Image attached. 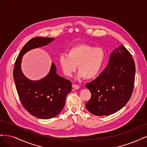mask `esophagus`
<instances>
[{"instance_id": "34e87169", "label": "esophagus", "mask_w": 147, "mask_h": 147, "mask_svg": "<svg viewBox=\"0 0 147 147\" xmlns=\"http://www.w3.org/2000/svg\"><path fill=\"white\" fill-rule=\"evenodd\" d=\"M73 88H74L75 90H78L80 88V87H79V85H78V84H73Z\"/></svg>"}]
</instances>
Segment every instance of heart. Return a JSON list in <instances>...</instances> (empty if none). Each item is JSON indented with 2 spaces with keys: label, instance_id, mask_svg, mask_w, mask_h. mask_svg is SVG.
Listing matches in <instances>:
<instances>
[{
  "label": "heart",
  "instance_id": "b5f03b06",
  "mask_svg": "<svg viewBox=\"0 0 147 147\" xmlns=\"http://www.w3.org/2000/svg\"><path fill=\"white\" fill-rule=\"evenodd\" d=\"M105 59L106 53L102 48L81 44L70 48L68 54L60 55L58 61L61 71L67 76H71L78 65V76L90 79L100 72Z\"/></svg>",
  "mask_w": 147,
  "mask_h": 147
}]
</instances>
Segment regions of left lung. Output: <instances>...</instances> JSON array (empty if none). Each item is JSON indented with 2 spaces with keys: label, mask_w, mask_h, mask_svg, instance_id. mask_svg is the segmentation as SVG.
<instances>
[{
  "label": "left lung",
  "mask_w": 147,
  "mask_h": 147,
  "mask_svg": "<svg viewBox=\"0 0 147 147\" xmlns=\"http://www.w3.org/2000/svg\"><path fill=\"white\" fill-rule=\"evenodd\" d=\"M136 66L129 52L121 45L111 54L108 65L86 84L92 96L87 109L95 115H109L123 107L133 92Z\"/></svg>",
  "instance_id": "obj_1"
}]
</instances>
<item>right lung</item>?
<instances>
[{
	"label": "right lung",
	"instance_id": "right-lung-1",
	"mask_svg": "<svg viewBox=\"0 0 147 147\" xmlns=\"http://www.w3.org/2000/svg\"><path fill=\"white\" fill-rule=\"evenodd\" d=\"M53 40V38L40 36L32 38L19 54L13 69V78L22 106L32 115L41 119L53 118L63 109L67 94L71 91V82L56 73L54 63L46 77L38 81H32L23 75L21 63L23 55L27 51L48 45Z\"/></svg>",
	"mask_w": 147,
	"mask_h": 147
}]
</instances>
